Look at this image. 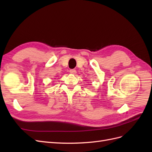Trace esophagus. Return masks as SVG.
<instances>
[{"label":"esophagus","mask_w":152,"mask_h":152,"mask_svg":"<svg viewBox=\"0 0 152 152\" xmlns=\"http://www.w3.org/2000/svg\"><path fill=\"white\" fill-rule=\"evenodd\" d=\"M70 73H72V74H75V73H77V71L75 70H74V69H72V70H70Z\"/></svg>","instance_id":"obj_1"}]
</instances>
